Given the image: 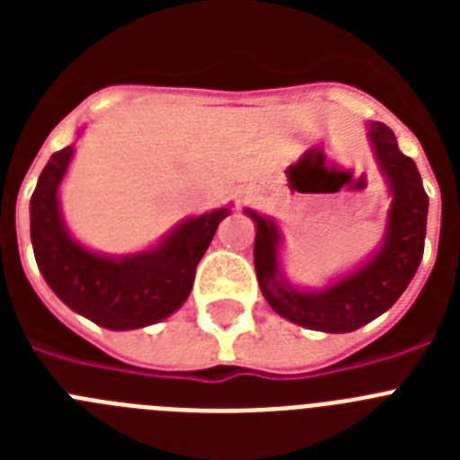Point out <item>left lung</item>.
<instances>
[{"label":"left lung","mask_w":460,"mask_h":460,"mask_svg":"<svg viewBox=\"0 0 460 460\" xmlns=\"http://www.w3.org/2000/svg\"><path fill=\"white\" fill-rule=\"evenodd\" d=\"M373 156L387 181V223L377 249L361 265L324 288H296L280 267L283 233L279 223L253 209L243 214L255 223L253 262L260 290L280 318L299 327L348 334L364 327L396 304L424 255L429 195L420 170L398 149L394 131L382 121H368Z\"/></svg>","instance_id":"obj_1"}]
</instances>
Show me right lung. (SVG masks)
<instances>
[{
	"mask_svg": "<svg viewBox=\"0 0 460 460\" xmlns=\"http://www.w3.org/2000/svg\"><path fill=\"white\" fill-rule=\"evenodd\" d=\"M73 154L75 145L52 154L31 195V246L40 274L71 311L105 329L126 332L170 318L189 299L195 267L230 205L184 218L152 249L99 253L80 243L64 223L59 186Z\"/></svg>",
	"mask_w": 460,
	"mask_h": 460,
	"instance_id": "add662e5",
	"label": "right lung"
}]
</instances>
